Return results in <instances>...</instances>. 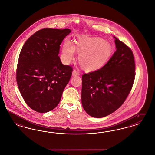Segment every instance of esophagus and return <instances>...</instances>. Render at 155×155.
Returning a JSON list of instances; mask_svg holds the SVG:
<instances>
[{
	"instance_id": "esophagus-1",
	"label": "esophagus",
	"mask_w": 155,
	"mask_h": 155,
	"mask_svg": "<svg viewBox=\"0 0 155 155\" xmlns=\"http://www.w3.org/2000/svg\"><path fill=\"white\" fill-rule=\"evenodd\" d=\"M72 75L73 76H78V75H79V72L76 70H74L72 72Z\"/></svg>"
}]
</instances>
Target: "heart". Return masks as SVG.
<instances>
[{
	"mask_svg": "<svg viewBox=\"0 0 155 155\" xmlns=\"http://www.w3.org/2000/svg\"><path fill=\"white\" fill-rule=\"evenodd\" d=\"M75 50L80 53L78 61L80 65L87 72L95 71L101 68L110 58L112 47L105 40L100 38H83L74 47L66 41L62 49V58L66 63H69L74 58Z\"/></svg>",
	"mask_w": 155,
	"mask_h": 155,
	"instance_id": "obj_1",
	"label": "heart"
}]
</instances>
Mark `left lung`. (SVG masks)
<instances>
[{
  "label": "left lung",
  "instance_id": "1",
  "mask_svg": "<svg viewBox=\"0 0 155 155\" xmlns=\"http://www.w3.org/2000/svg\"><path fill=\"white\" fill-rule=\"evenodd\" d=\"M115 38L117 49L106 65L82 75V106L93 117L102 118L119 108L135 80L133 52L125 43Z\"/></svg>",
  "mask_w": 155,
  "mask_h": 155
}]
</instances>
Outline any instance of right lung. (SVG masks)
<instances>
[{
    "label": "right lung",
    "instance_id": "right-lung-1",
    "mask_svg": "<svg viewBox=\"0 0 155 155\" xmlns=\"http://www.w3.org/2000/svg\"><path fill=\"white\" fill-rule=\"evenodd\" d=\"M71 32L68 28H43L33 34L20 51L16 81L26 104L38 113H47L59 104L73 71L58 56L60 45Z\"/></svg>",
    "mask_w": 155,
    "mask_h": 155
}]
</instances>
